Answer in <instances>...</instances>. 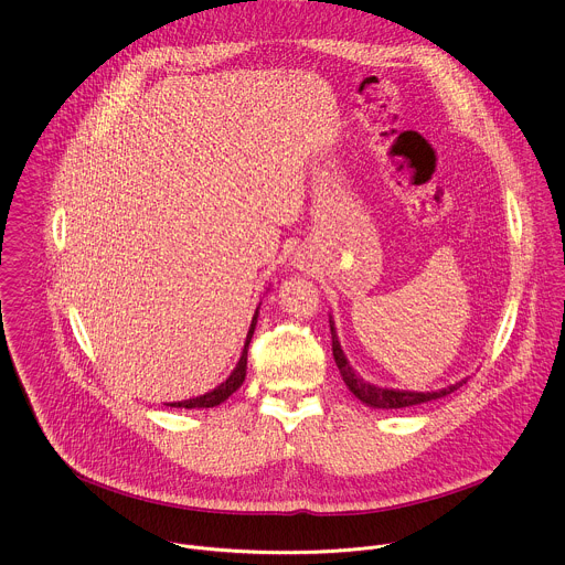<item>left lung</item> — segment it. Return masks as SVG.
Instances as JSON below:
<instances>
[{"label":"left lung","instance_id":"8db88e82","mask_svg":"<svg viewBox=\"0 0 565 565\" xmlns=\"http://www.w3.org/2000/svg\"><path fill=\"white\" fill-rule=\"evenodd\" d=\"M331 322V320H329ZM331 340H333V358H335V364L340 369V375L344 380V384L349 386V391L366 406H373V408H404V406H413V404H422V402H430V399H437V397H444L452 391H457L461 384H466V380L461 382H455L452 386H446L441 391H424V393H415V391H395V388H380L375 384H369L364 382L347 362L342 349H340V342H338V335H335V329H333V322H331Z\"/></svg>","mask_w":565,"mask_h":565}]
</instances>
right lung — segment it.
<instances>
[{
	"label": "right lung",
	"mask_w": 565,
	"mask_h": 565,
	"mask_svg": "<svg viewBox=\"0 0 565 565\" xmlns=\"http://www.w3.org/2000/svg\"><path fill=\"white\" fill-rule=\"evenodd\" d=\"M256 318H258V311L254 313L252 318V327H249V333H247V340H245V349H243V355L236 364V369L232 371V375L221 384L216 386L214 391L205 393V395H199V397H192V399H183V402H172L168 406H177V408H212V406H218L221 402H225L243 382H245V373H247V349H249V342H252V335H254V329H256Z\"/></svg>",
	"instance_id": "add662e5"
}]
</instances>
